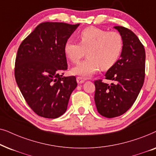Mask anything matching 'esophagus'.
I'll return each mask as SVG.
<instances>
[{"instance_id": "1", "label": "esophagus", "mask_w": 156, "mask_h": 156, "mask_svg": "<svg viewBox=\"0 0 156 156\" xmlns=\"http://www.w3.org/2000/svg\"><path fill=\"white\" fill-rule=\"evenodd\" d=\"M76 82H77L78 84H82V83L84 82V78L81 77V76H77L76 77Z\"/></svg>"}]
</instances>
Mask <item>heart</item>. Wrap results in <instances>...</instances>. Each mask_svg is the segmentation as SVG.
I'll return each mask as SVG.
<instances>
[{
  "instance_id": "1",
  "label": "heart",
  "mask_w": 156,
  "mask_h": 156,
  "mask_svg": "<svg viewBox=\"0 0 156 156\" xmlns=\"http://www.w3.org/2000/svg\"><path fill=\"white\" fill-rule=\"evenodd\" d=\"M79 42L68 40L64 47L65 55L72 63H78L86 55L88 57L72 70L74 74L89 77L102 68L108 69L119 60L123 50L120 33L97 27H88L78 33Z\"/></svg>"
}]
</instances>
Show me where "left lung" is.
<instances>
[{
    "instance_id": "left-lung-1",
    "label": "left lung",
    "mask_w": 156,
    "mask_h": 156,
    "mask_svg": "<svg viewBox=\"0 0 156 156\" xmlns=\"http://www.w3.org/2000/svg\"><path fill=\"white\" fill-rule=\"evenodd\" d=\"M123 39L120 59L106 72L105 79L94 81V101L98 112L106 118L119 116L127 112L137 99L145 79L146 52L136 34L122 26H115Z\"/></svg>"
}]
</instances>
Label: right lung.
<instances>
[{
    "mask_svg": "<svg viewBox=\"0 0 156 156\" xmlns=\"http://www.w3.org/2000/svg\"><path fill=\"white\" fill-rule=\"evenodd\" d=\"M80 24L44 22L21 42L17 52L15 78L25 101L38 116L55 119L66 112L77 86L67 69L65 42Z\"/></svg>",
    "mask_w": 156,
    "mask_h": 156,
    "instance_id": "right-lung-1",
    "label": "right lung"
}]
</instances>
